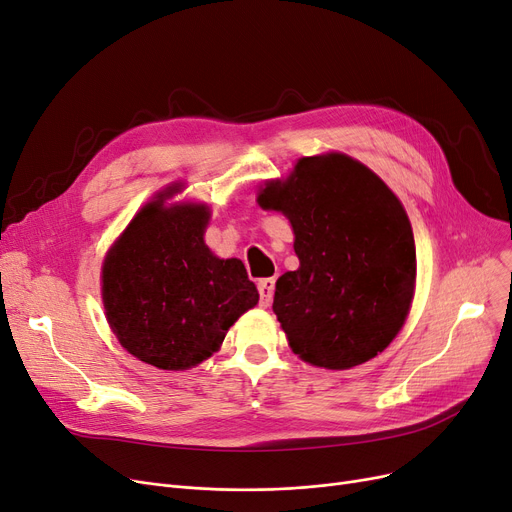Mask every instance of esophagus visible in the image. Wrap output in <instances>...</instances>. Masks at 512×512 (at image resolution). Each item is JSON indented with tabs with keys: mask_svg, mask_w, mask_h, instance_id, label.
Listing matches in <instances>:
<instances>
[{
	"mask_svg": "<svg viewBox=\"0 0 512 512\" xmlns=\"http://www.w3.org/2000/svg\"><path fill=\"white\" fill-rule=\"evenodd\" d=\"M258 294H260V306H271L275 296V279H260L258 281Z\"/></svg>",
	"mask_w": 512,
	"mask_h": 512,
	"instance_id": "esophagus-1",
	"label": "esophagus"
}]
</instances>
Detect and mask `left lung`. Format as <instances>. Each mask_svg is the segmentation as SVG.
Instances as JSON below:
<instances>
[{
	"label": "left lung",
	"instance_id": "left-lung-1",
	"mask_svg": "<svg viewBox=\"0 0 512 512\" xmlns=\"http://www.w3.org/2000/svg\"><path fill=\"white\" fill-rule=\"evenodd\" d=\"M294 227L300 269L279 277L273 310L300 358L352 369L383 352L408 314L417 279L410 221L389 187L344 156L302 158L260 191Z\"/></svg>",
	"mask_w": 512,
	"mask_h": 512
}]
</instances>
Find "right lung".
Segmentation results:
<instances>
[{"mask_svg":"<svg viewBox=\"0 0 512 512\" xmlns=\"http://www.w3.org/2000/svg\"><path fill=\"white\" fill-rule=\"evenodd\" d=\"M173 191L133 218L102 269L106 319L120 346L164 371L212 356L229 327L258 304L243 262L206 248V206H162Z\"/></svg>","mask_w":512,"mask_h":512,"instance_id":"add662e5","label":"right lung"}]
</instances>
